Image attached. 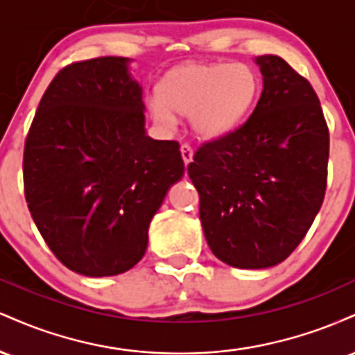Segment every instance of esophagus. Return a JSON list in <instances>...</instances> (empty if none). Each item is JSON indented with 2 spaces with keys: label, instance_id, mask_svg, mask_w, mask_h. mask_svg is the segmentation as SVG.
<instances>
[{
  "label": "esophagus",
  "instance_id": "obj_1",
  "mask_svg": "<svg viewBox=\"0 0 355 355\" xmlns=\"http://www.w3.org/2000/svg\"><path fill=\"white\" fill-rule=\"evenodd\" d=\"M180 152H182V158L185 162V165H189L191 160H193V148L189 144H183L180 146Z\"/></svg>",
  "mask_w": 355,
  "mask_h": 355
}]
</instances>
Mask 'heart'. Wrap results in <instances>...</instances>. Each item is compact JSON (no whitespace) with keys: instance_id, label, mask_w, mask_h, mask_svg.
<instances>
[{"instance_id":"b5f03b06","label":"heart","mask_w":355,"mask_h":355,"mask_svg":"<svg viewBox=\"0 0 355 355\" xmlns=\"http://www.w3.org/2000/svg\"><path fill=\"white\" fill-rule=\"evenodd\" d=\"M260 96V78L247 63H185L173 68L158 85V95L146 101L158 126L172 130L177 115L205 140L223 138L247 121Z\"/></svg>"}]
</instances>
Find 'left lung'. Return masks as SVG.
<instances>
[{"mask_svg": "<svg viewBox=\"0 0 355 355\" xmlns=\"http://www.w3.org/2000/svg\"><path fill=\"white\" fill-rule=\"evenodd\" d=\"M263 89L248 120L202 145L189 165L207 243L237 268L284 262L311 229L327 185L329 128L304 76L257 56Z\"/></svg>", "mask_w": 355, "mask_h": 355, "instance_id": "left-lung-1", "label": "left lung"}]
</instances>
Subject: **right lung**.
<instances>
[{"label": "right lung", "instance_id": "right-lung-1", "mask_svg": "<svg viewBox=\"0 0 355 355\" xmlns=\"http://www.w3.org/2000/svg\"><path fill=\"white\" fill-rule=\"evenodd\" d=\"M130 58L64 67L40 101L24 144V197L63 266L87 277L123 274L148 245V227L185 172L180 145L145 130Z\"/></svg>", "mask_w": 355, "mask_h": 355}]
</instances>
